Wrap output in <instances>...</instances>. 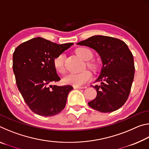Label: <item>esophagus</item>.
<instances>
[{"label": "esophagus", "mask_w": 149, "mask_h": 149, "mask_svg": "<svg viewBox=\"0 0 149 149\" xmlns=\"http://www.w3.org/2000/svg\"><path fill=\"white\" fill-rule=\"evenodd\" d=\"M74 89H83L84 87H80V86H74Z\"/></svg>", "instance_id": "1"}]
</instances>
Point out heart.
<instances>
[{
	"label": "heart",
	"instance_id": "obj_1",
	"mask_svg": "<svg viewBox=\"0 0 149 149\" xmlns=\"http://www.w3.org/2000/svg\"><path fill=\"white\" fill-rule=\"evenodd\" d=\"M76 53L78 56L85 61H89L93 56V52L92 50L87 47L79 48L76 50ZM64 60L65 54L64 53H60L54 58L53 64L55 70L58 73L64 74L65 72V68ZM87 65L91 68H94L95 67V65L91 62H88ZM91 73L88 70H85V71L79 73H70L63 77L62 81L65 84L72 85L74 86H81V85H84L85 83L89 81L91 79Z\"/></svg>",
	"mask_w": 149,
	"mask_h": 149
}]
</instances>
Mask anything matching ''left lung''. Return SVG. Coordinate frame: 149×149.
<instances>
[{
    "label": "left lung",
    "mask_w": 149,
    "mask_h": 149,
    "mask_svg": "<svg viewBox=\"0 0 149 149\" xmlns=\"http://www.w3.org/2000/svg\"><path fill=\"white\" fill-rule=\"evenodd\" d=\"M77 45L96 50L102 63L95 81L100 85L93 86L97 95L88 104L100 112L119 109L129 97L135 74L133 56L127 45L120 39L103 35H95Z\"/></svg>",
    "instance_id": "obj_1"
}]
</instances>
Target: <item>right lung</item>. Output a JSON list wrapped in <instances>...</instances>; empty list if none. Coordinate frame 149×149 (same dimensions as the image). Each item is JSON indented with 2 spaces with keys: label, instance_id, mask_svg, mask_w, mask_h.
Segmentation results:
<instances>
[{
  "label": "right lung",
  "instance_id": "obj_1",
  "mask_svg": "<svg viewBox=\"0 0 149 149\" xmlns=\"http://www.w3.org/2000/svg\"><path fill=\"white\" fill-rule=\"evenodd\" d=\"M73 45H58L35 37L15 49L12 67L17 87L35 114L53 116L64 108L72 86L49 85L60 80L54 67V58Z\"/></svg>",
  "mask_w": 149,
  "mask_h": 149
}]
</instances>
